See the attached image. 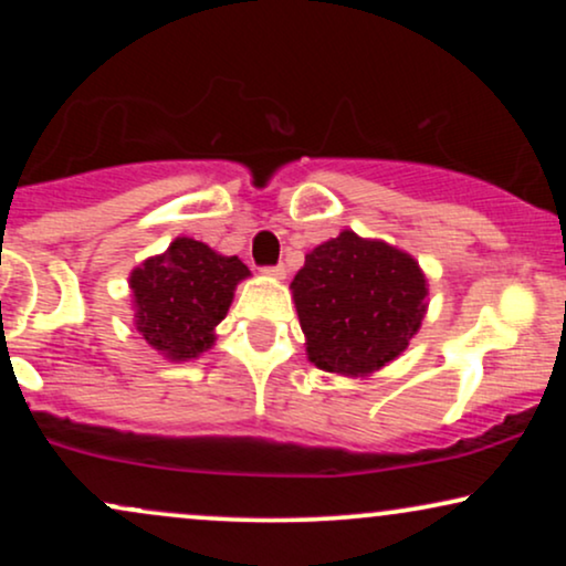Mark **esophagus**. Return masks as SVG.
Returning <instances> with one entry per match:
<instances>
[{"instance_id":"34e87169","label":"esophagus","mask_w":566,"mask_h":566,"mask_svg":"<svg viewBox=\"0 0 566 566\" xmlns=\"http://www.w3.org/2000/svg\"><path fill=\"white\" fill-rule=\"evenodd\" d=\"M263 274H269L271 279H287V269H284V265H271V269H265Z\"/></svg>"}]
</instances>
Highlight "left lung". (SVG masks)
Returning <instances> with one entry per match:
<instances>
[{"mask_svg":"<svg viewBox=\"0 0 566 566\" xmlns=\"http://www.w3.org/2000/svg\"><path fill=\"white\" fill-rule=\"evenodd\" d=\"M290 290L308 361L343 378H369L399 359L428 311L418 261L350 229L314 247Z\"/></svg>","mask_w":566,"mask_h":566,"instance_id":"1","label":"left lung"}]
</instances>
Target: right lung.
Returning a JSON list of instances; mask_svg holds the SVG:
<instances>
[{"mask_svg":"<svg viewBox=\"0 0 566 566\" xmlns=\"http://www.w3.org/2000/svg\"><path fill=\"white\" fill-rule=\"evenodd\" d=\"M247 276L250 269L237 255H220L205 242L178 237L129 274L135 329L165 359H199L216 346V327Z\"/></svg>","mask_w":566,"mask_h":566,"instance_id":"right-lung-1","label":"right lung"}]
</instances>
